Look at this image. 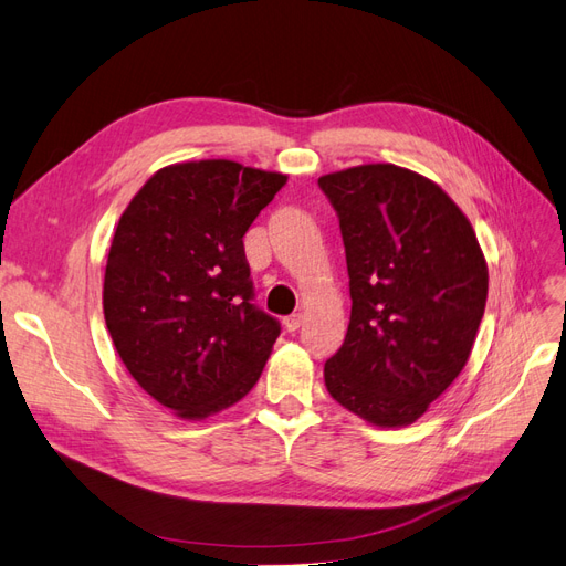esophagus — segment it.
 <instances>
[{
  "label": "esophagus",
  "mask_w": 566,
  "mask_h": 566,
  "mask_svg": "<svg viewBox=\"0 0 566 566\" xmlns=\"http://www.w3.org/2000/svg\"><path fill=\"white\" fill-rule=\"evenodd\" d=\"M283 325H285V331H287V333H295V331H300V325H302V314L285 316V318H283Z\"/></svg>",
  "instance_id": "34e87169"
}]
</instances>
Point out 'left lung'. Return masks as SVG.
<instances>
[{
  "label": "left lung",
  "instance_id": "1",
  "mask_svg": "<svg viewBox=\"0 0 566 566\" xmlns=\"http://www.w3.org/2000/svg\"><path fill=\"white\" fill-rule=\"evenodd\" d=\"M318 186L339 219L352 297L325 387L373 424H410L468 364L489 293L482 248L458 205L410 169L361 165Z\"/></svg>",
  "mask_w": 566,
  "mask_h": 566
}]
</instances>
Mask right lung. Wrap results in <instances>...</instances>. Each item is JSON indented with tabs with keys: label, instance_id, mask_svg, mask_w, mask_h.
<instances>
[{
	"label": "right lung",
	"instance_id": "obj_1",
	"mask_svg": "<svg viewBox=\"0 0 566 566\" xmlns=\"http://www.w3.org/2000/svg\"><path fill=\"white\" fill-rule=\"evenodd\" d=\"M285 181L233 160L169 165L117 221L108 333L132 378L179 418L241 401L281 335L254 304L243 235Z\"/></svg>",
	"mask_w": 566,
	"mask_h": 566
}]
</instances>
